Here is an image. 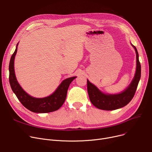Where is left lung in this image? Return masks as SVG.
Here are the masks:
<instances>
[{
  "instance_id": "left-lung-1",
  "label": "left lung",
  "mask_w": 152,
  "mask_h": 152,
  "mask_svg": "<svg viewBox=\"0 0 152 152\" xmlns=\"http://www.w3.org/2000/svg\"><path fill=\"white\" fill-rule=\"evenodd\" d=\"M136 53V71L134 77L129 87L123 92L116 95H106L87 80V91L89 98L96 107L106 110H112L127 105L133 99L140 79L141 66L139 60V54L136 48L132 45Z\"/></svg>"
}]
</instances>
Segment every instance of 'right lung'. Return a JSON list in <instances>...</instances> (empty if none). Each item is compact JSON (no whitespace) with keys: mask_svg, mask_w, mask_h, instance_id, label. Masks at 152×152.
<instances>
[{"mask_svg":"<svg viewBox=\"0 0 152 152\" xmlns=\"http://www.w3.org/2000/svg\"><path fill=\"white\" fill-rule=\"evenodd\" d=\"M18 45L10 58L9 64V81L13 92L21 104L33 113H47L58 110L64 103L69 84L76 77L67 78L63 80L55 92L48 97L37 98L28 95L18 84L14 69V60L17 53Z\"/></svg>","mask_w":152,"mask_h":152,"instance_id":"obj_1","label":"right lung"}]
</instances>
